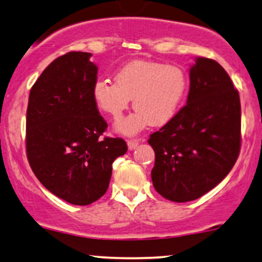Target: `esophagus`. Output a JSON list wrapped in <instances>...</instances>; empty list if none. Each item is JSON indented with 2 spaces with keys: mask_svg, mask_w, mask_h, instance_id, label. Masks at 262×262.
Listing matches in <instances>:
<instances>
[{
  "mask_svg": "<svg viewBox=\"0 0 262 262\" xmlns=\"http://www.w3.org/2000/svg\"><path fill=\"white\" fill-rule=\"evenodd\" d=\"M138 144H139L138 139H128V141H127V146H128V149H130V150H134V149L137 148Z\"/></svg>",
  "mask_w": 262,
  "mask_h": 262,
  "instance_id": "34e87169",
  "label": "esophagus"
}]
</instances>
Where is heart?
I'll list each match as a JSON object with an SVG mask.
<instances>
[{"label": "heart", "mask_w": 262, "mask_h": 262, "mask_svg": "<svg viewBox=\"0 0 262 262\" xmlns=\"http://www.w3.org/2000/svg\"><path fill=\"white\" fill-rule=\"evenodd\" d=\"M116 83L98 80L93 99L98 108L120 119L134 99L135 112L117 124V130L135 135L151 123H169L180 111L188 92V76L181 67L159 60L135 59L114 74Z\"/></svg>", "instance_id": "obj_1"}]
</instances>
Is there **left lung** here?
I'll return each instance as SVG.
<instances>
[{
  "label": "left lung",
  "mask_w": 262,
  "mask_h": 262,
  "mask_svg": "<svg viewBox=\"0 0 262 262\" xmlns=\"http://www.w3.org/2000/svg\"><path fill=\"white\" fill-rule=\"evenodd\" d=\"M189 81L187 103L148 141L155 151L154 187L177 203L216 187L241 149V103L227 71L216 60L199 57Z\"/></svg>",
  "instance_id": "left-lung-1"
}]
</instances>
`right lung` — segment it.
<instances>
[{"mask_svg": "<svg viewBox=\"0 0 262 262\" xmlns=\"http://www.w3.org/2000/svg\"><path fill=\"white\" fill-rule=\"evenodd\" d=\"M88 52H68L50 63L31 88L26 152L50 192L89 205L108 188L112 163L127 151L123 138L103 137L107 123L93 99L98 68Z\"/></svg>", "mask_w": 262, "mask_h": 262, "instance_id": "obj_1", "label": "right lung"}]
</instances>
